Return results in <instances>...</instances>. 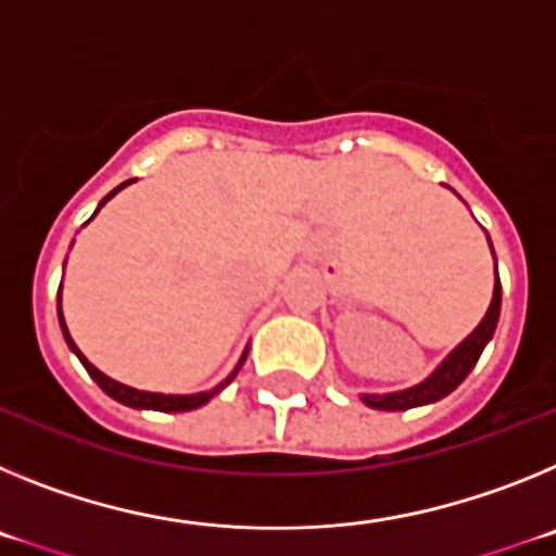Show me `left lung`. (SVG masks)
Masks as SVG:
<instances>
[{"instance_id":"1","label":"left lung","mask_w":556,"mask_h":556,"mask_svg":"<svg viewBox=\"0 0 556 556\" xmlns=\"http://www.w3.org/2000/svg\"><path fill=\"white\" fill-rule=\"evenodd\" d=\"M490 242V236H488ZM490 253L495 258L493 242H490ZM498 314H501V281H498V264H495V287H493V301H490L488 314L481 317L479 326L468 333V337L462 339L459 345L448 353V356L434 367L429 378H424L420 384L406 387V390L397 392H384V395H376V392H362L358 401L370 409H381V412H404V409H415V406H426L434 404L440 397L451 395L456 387L468 378V372L473 370L476 362H479L481 351L488 348V342L493 339L495 326H498Z\"/></svg>"}]
</instances>
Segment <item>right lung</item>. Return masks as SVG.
<instances>
[{"mask_svg":"<svg viewBox=\"0 0 556 556\" xmlns=\"http://www.w3.org/2000/svg\"><path fill=\"white\" fill-rule=\"evenodd\" d=\"M130 184H132V180H125V184L116 186V189H113L111 194H108V198H102V203L97 205V211H94V214H91V219H94L97 214H100L102 205H105L108 200H111L113 194H116V191H122V189H125V186H130ZM58 320H61V331H63V339H66L68 351H72L77 358H80L83 367H86V370H88V376L94 378L97 384L102 387V392H105V395H111L113 401H119V404L130 406V409H155V412H189V409H200V406L208 404L211 397L219 395V392H223L225 387H228L230 381H233L236 372H239V367L244 365V358H248V351H250V345L244 348L242 358H239V365H236L233 372H230V376L225 378V381H219L217 387H211V390H205V392H194V395H164V392L136 390V387H127V384H122V381H113L111 376H105V372H102V370H97V367L91 365V362H88L86 356H83L80 348H77V345H75V339H72V333H68L66 320H63L61 292H58Z\"/></svg>","mask_w":556,"mask_h":556,"instance_id":"right-lung-1","label":"right lung"}]
</instances>
